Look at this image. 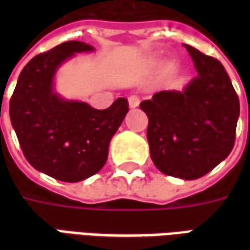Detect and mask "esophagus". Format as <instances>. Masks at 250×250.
I'll use <instances>...</instances> for the list:
<instances>
[{
    "mask_svg": "<svg viewBox=\"0 0 250 250\" xmlns=\"http://www.w3.org/2000/svg\"><path fill=\"white\" fill-rule=\"evenodd\" d=\"M139 103H141V100L135 95H131L130 98H128V107L130 108H136L139 105Z\"/></svg>",
    "mask_w": 250,
    "mask_h": 250,
    "instance_id": "esophagus-1",
    "label": "esophagus"
}]
</instances>
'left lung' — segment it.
I'll return each mask as SVG.
<instances>
[{"label": "left lung", "mask_w": 250, "mask_h": 250, "mask_svg": "<svg viewBox=\"0 0 250 250\" xmlns=\"http://www.w3.org/2000/svg\"><path fill=\"white\" fill-rule=\"evenodd\" d=\"M184 46L197 75L182 91H161L139 107L148 118L147 141L154 165L166 175L191 181L230 154L240 102L218 60Z\"/></svg>", "instance_id": "obj_1"}]
</instances>
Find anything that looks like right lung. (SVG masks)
Returning a JSON list of instances; mask_svg holds the SVG:
<instances>
[{
    "label": "right lung",
    "mask_w": 250,
    "mask_h": 250,
    "mask_svg": "<svg viewBox=\"0 0 250 250\" xmlns=\"http://www.w3.org/2000/svg\"><path fill=\"white\" fill-rule=\"evenodd\" d=\"M95 48L66 41L33 57L21 71L9 114L20 146L33 167L62 182H80L102 170L109 142L128 112L125 98L96 109L56 91L59 68Z\"/></svg>",
    "instance_id": "1"
}]
</instances>
